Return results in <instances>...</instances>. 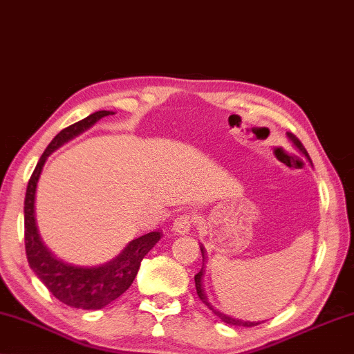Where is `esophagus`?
I'll list each match as a JSON object with an SVG mask.
<instances>
[{
  "label": "esophagus",
  "mask_w": 354,
  "mask_h": 354,
  "mask_svg": "<svg viewBox=\"0 0 354 354\" xmlns=\"http://www.w3.org/2000/svg\"><path fill=\"white\" fill-rule=\"evenodd\" d=\"M194 223V218L191 213H183V215H178L173 221V232L179 234V236H184L191 231V226Z\"/></svg>",
  "instance_id": "34e87169"
}]
</instances>
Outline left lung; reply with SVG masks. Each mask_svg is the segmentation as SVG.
<instances>
[{
    "label": "left lung",
    "mask_w": 354,
    "mask_h": 354,
    "mask_svg": "<svg viewBox=\"0 0 354 354\" xmlns=\"http://www.w3.org/2000/svg\"><path fill=\"white\" fill-rule=\"evenodd\" d=\"M287 136H288V139H290V141L293 142V146H295L298 151H300L303 156H305L308 160L311 162V158H310V156H308V152H306V149H305V146H303V144L300 142V139H298L295 134L293 133H287ZM201 252H202V258H203V265H202V270L197 272L196 274V277H194V281H196V288H197V295H198V298H201V300L205 303V305L210 308L212 310V313L215 316H218L220 317V319L223 321V322H226V324H229V326H242V327H253V326H258V324H261V322H250V321H241V319H236V317H231V316H226V315H223V313H220L218 310H215V308H213L210 303H208V300H207V295H205V292H203V272H205V248L203 247H201Z\"/></svg>",
    "instance_id": "8db88e82"
}]
</instances>
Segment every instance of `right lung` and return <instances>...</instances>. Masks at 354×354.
Returning <instances> with one entry per match:
<instances>
[{
	"instance_id": "right-lung-1",
	"label": "right lung",
	"mask_w": 354,
	"mask_h": 354,
	"mask_svg": "<svg viewBox=\"0 0 354 354\" xmlns=\"http://www.w3.org/2000/svg\"><path fill=\"white\" fill-rule=\"evenodd\" d=\"M111 113L113 112H94L56 134V138L49 142L46 151L39 157L30 176L26 202H24L26 253L30 268L59 301L72 308H82V310H101L109 303L117 300L122 293H125L138 274L142 258L160 241L162 236L160 231L144 234L129 242L120 255L113 258L112 261L94 268L72 266L62 260H57L39 239L37 223H35V191H37L38 178L41 175L48 156L68 139L75 138L77 134Z\"/></svg>"
}]
</instances>
